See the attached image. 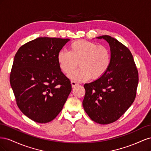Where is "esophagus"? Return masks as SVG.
Here are the masks:
<instances>
[{
  "label": "esophagus",
  "mask_w": 151,
  "mask_h": 151,
  "mask_svg": "<svg viewBox=\"0 0 151 151\" xmlns=\"http://www.w3.org/2000/svg\"><path fill=\"white\" fill-rule=\"evenodd\" d=\"M71 84H72V88H75L77 86H78L79 84L78 83H77L76 81H71Z\"/></svg>",
  "instance_id": "esophagus-1"
}]
</instances>
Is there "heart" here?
<instances>
[{"label":"heart","mask_w":151,"mask_h":151,"mask_svg":"<svg viewBox=\"0 0 151 151\" xmlns=\"http://www.w3.org/2000/svg\"><path fill=\"white\" fill-rule=\"evenodd\" d=\"M111 59L106 47L84 40L75 41L70 44L69 52L62 50L57 55L59 66L65 74L74 71L79 63L80 68L69 76L77 82L101 78L110 65Z\"/></svg>","instance_id":"1"}]
</instances>
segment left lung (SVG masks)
Instances as JSON below:
<instances>
[{"label": "left lung", "mask_w": 151, "mask_h": 151, "mask_svg": "<svg viewBox=\"0 0 151 151\" xmlns=\"http://www.w3.org/2000/svg\"><path fill=\"white\" fill-rule=\"evenodd\" d=\"M97 38L109 43L111 63L101 78L84 84L83 105L91 120L105 125L119 119L134 101L139 74L132 54L124 45L108 35Z\"/></svg>", "instance_id": "1"}]
</instances>
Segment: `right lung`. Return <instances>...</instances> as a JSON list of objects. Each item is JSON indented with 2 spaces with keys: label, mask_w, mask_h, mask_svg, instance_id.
I'll return each mask as SVG.
<instances>
[{
  "label": "right lung",
  "mask_w": 151,
  "mask_h": 151,
  "mask_svg": "<svg viewBox=\"0 0 151 151\" xmlns=\"http://www.w3.org/2000/svg\"><path fill=\"white\" fill-rule=\"evenodd\" d=\"M69 39L39 37L21 46L14 56L10 83L17 106L35 122H51L72 90L57 55Z\"/></svg>",
  "instance_id": "right-lung-1"
}]
</instances>
